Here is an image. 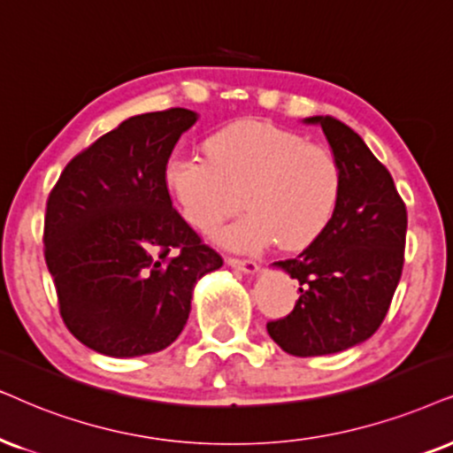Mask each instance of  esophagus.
I'll list each match as a JSON object with an SVG mask.
<instances>
[{"mask_svg":"<svg viewBox=\"0 0 453 453\" xmlns=\"http://www.w3.org/2000/svg\"><path fill=\"white\" fill-rule=\"evenodd\" d=\"M227 265L240 269V272L244 273H257L259 272V263L253 261V259H238V257H227Z\"/></svg>","mask_w":453,"mask_h":453,"instance_id":"esophagus-1","label":"esophagus"}]
</instances>
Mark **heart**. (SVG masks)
Masks as SVG:
<instances>
[{
	"label": "heart",
	"mask_w": 453,
	"mask_h": 453,
	"mask_svg": "<svg viewBox=\"0 0 453 453\" xmlns=\"http://www.w3.org/2000/svg\"><path fill=\"white\" fill-rule=\"evenodd\" d=\"M163 184L200 232H213L234 213L240 192L246 213L219 240L236 250H261L278 242L305 249L322 238L339 211L345 180L330 148L244 119L207 137V157L171 152Z\"/></svg>",
	"instance_id": "heart-1"
}]
</instances>
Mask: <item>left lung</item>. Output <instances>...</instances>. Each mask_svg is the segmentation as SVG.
Segmentation results:
<instances>
[{"mask_svg": "<svg viewBox=\"0 0 453 453\" xmlns=\"http://www.w3.org/2000/svg\"><path fill=\"white\" fill-rule=\"evenodd\" d=\"M319 125L342 167V198L322 238L295 259L276 261L299 280L288 316L267 322L286 353L313 357L345 351L380 328L403 269L408 211L393 177L364 140L334 117Z\"/></svg>", "mask_w": 453, "mask_h": 453, "instance_id": "obj_1", "label": "left lung"}]
</instances>
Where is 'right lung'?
<instances>
[{"mask_svg":"<svg viewBox=\"0 0 453 453\" xmlns=\"http://www.w3.org/2000/svg\"><path fill=\"white\" fill-rule=\"evenodd\" d=\"M196 112L169 108L123 121L66 165L45 207L43 253L60 316L111 357L169 347L198 278L223 265L173 209L165 160Z\"/></svg>","mask_w":453,"mask_h":453,"instance_id":"right-lung-1","label":"right lung"}]
</instances>
